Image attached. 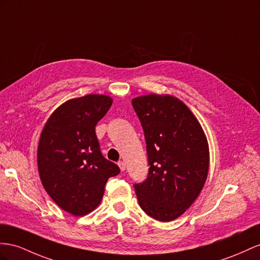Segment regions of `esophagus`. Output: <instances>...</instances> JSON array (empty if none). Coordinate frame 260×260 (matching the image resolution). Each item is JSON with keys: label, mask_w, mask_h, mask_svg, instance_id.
<instances>
[{"label": "esophagus", "mask_w": 260, "mask_h": 260, "mask_svg": "<svg viewBox=\"0 0 260 260\" xmlns=\"http://www.w3.org/2000/svg\"><path fill=\"white\" fill-rule=\"evenodd\" d=\"M118 167H119V169H121V171H124L125 170V162L124 161H118Z\"/></svg>", "instance_id": "34e87169"}]
</instances>
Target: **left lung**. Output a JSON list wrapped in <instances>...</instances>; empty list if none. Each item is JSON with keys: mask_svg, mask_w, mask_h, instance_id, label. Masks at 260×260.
<instances>
[{"mask_svg": "<svg viewBox=\"0 0 260 260\" xmlns=\"http://www.w3.org/2000/svg\"><path fill=\"white\" fill-rule=\"evenodd\" d=\"M132 104L143 126L149 165L147 179L134 184L139 206L157 221H174L206 181L208 139L193 113L175 96L151 93Z\"/></svg>", "mask_w": 260, "mask_h": 260, "instance_id": "left-lung-1", "label": "left lung"}]
</instances>
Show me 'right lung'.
I'll return each mask as SVG.
<instances>
[{
    "mask_svg": "<svg viewBox=\"0 0 260 260\" xmlns=\"http://www.w3.org/2000/svg\"><path fill=\"white\" fill-rule=\"evenodd\" d=\"M112 103L104 94L68 100L49 116L39 137L37 165L43 187L75 216L96 209L109 178L119 174L118 166L102 156L95 134Z\"/></svg>",
    "mask_w": 260,
    "mask_h": 260,
    "instance_id": "obj_1",
    "label": "right lung"
}]
</instances>
